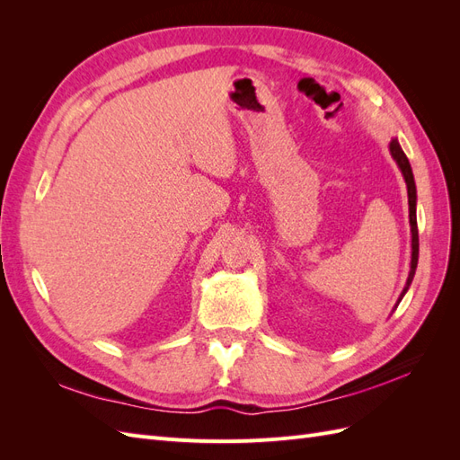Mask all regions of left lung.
I'll return each instance as SVG.
<instances>
[{"instance_id":"8db88e82","label":"left lung","mask_w":460,"mask_h":460,"mask_svg":"<svg viewBox=\"0 0 460 460\" xmlns=\"http://www.w3.org/2000/svg\"><path fill=\"white\" fill-rule=\"evenodd\" d=\"M389 153H392V157L395 159L397 166L402 172V178H405L407 182V193H409V222H411V234H412V252H411V272L407 278V286L402 289V294L399 297V301L402 299V296L407 294V289L412 282L414 278V270H416V264H419V226H416V186H414V176H412V169H411V163L407 159L405 153H402L401 146L397 140L389 142ZM397 301V303H399Z\"/></svg>"}]
</instances>
